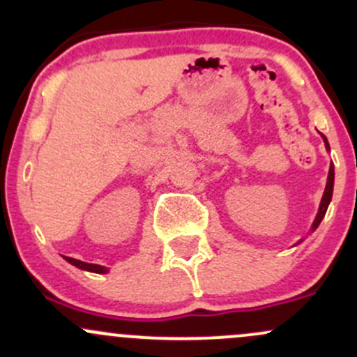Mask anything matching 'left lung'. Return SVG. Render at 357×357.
Listing matches in <instances>:
<instances>
[{
    "label": "left lung",
    "instance_id": "obj_1",
    "mask_svg": "<svg viewBox=\"0 0 357 357\" xmlns=\"http://www.w3.org/2000/svg\"><path fill=\"white\" fill-rule=\"evenodd\" d=\"M323 139H325V145L326 149H330L328 146V142H326V138L323 136ZM333 178H335V172H333V164L330 165V172H328V181H326V188H325V193H323V199H321V204H319V211H318V215H316L314 222H312V229H316L319 226V222H321V219L325 218L326 214V208H328V204L330 200H332V193H333Z\"/></svg>",
    "mask_w": 357,
    "mask_h": 357
}]
</instances>
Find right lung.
Returning a JSON list of instances; mask_svg holds the SVG:
<instances>
[{"instance_id": "right-lung-1", "label": "right lung", "mask_w": 357, "mask_h": 357, "mask_svg": "<svg viewBox=\"0 0 357 357\" xmlns=\"http://www.w3.org/2000/svg\"><path fill=\"white\" fill-rule=\"evenodd\" d=\"M68 262H70L72 266H75V268L79 269H86V271H91V273H107L109 269L103 268V266H98V264H88V262H82V261H77V259H72V257H66Z\"/></svg>"}]
</instances>
